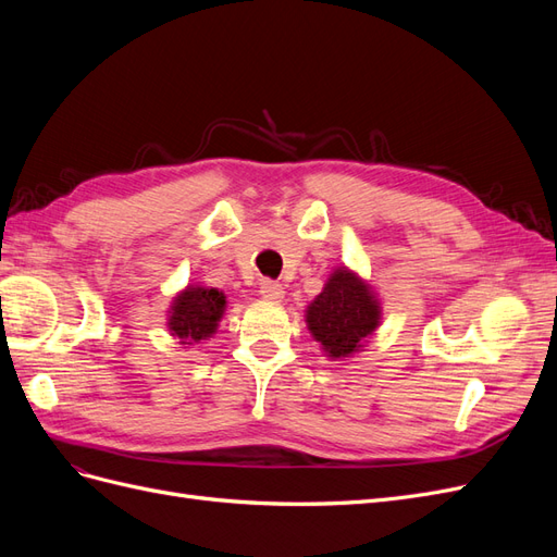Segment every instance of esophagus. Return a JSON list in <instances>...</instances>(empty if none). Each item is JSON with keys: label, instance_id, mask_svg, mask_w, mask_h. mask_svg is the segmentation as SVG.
<instances>
[{"label": "esophagus", "instance_id": "obj_1", "mask_svg": "<svg viewBox=\"0 0 557 557\" xmlns=\"http://www.w3.org/2000/svg\"><path fill=\"white\" fill-rule=\"evenodd\" d=\"M260 295L269 301H281L285 297V290H283V285L276 283V281H262L260 283Z\"/></svg>", "mask_w": 557, "mask_h": 557}]
</instances>
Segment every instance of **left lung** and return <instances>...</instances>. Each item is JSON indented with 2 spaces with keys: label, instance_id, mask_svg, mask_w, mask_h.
Returning <instances> with one entry per match:
<instances>
[{
  "label": "left lung",
  "instance_id": "8db88e82",
  "mask_svg": "<svg viewBox=\"0 0 557 557\" xmlns=\"http://www.w3.org/2000/svg\"><path fill=\"white\" fill-rule=\"evenodd\" d=\"M307 327L325 358L342 362L367 348L383 320V307L372 283L346 264L336 267L305 311Z\"/></svg>",
  "mask_w": 557,
  "mask_h": 557
}]
</instances>
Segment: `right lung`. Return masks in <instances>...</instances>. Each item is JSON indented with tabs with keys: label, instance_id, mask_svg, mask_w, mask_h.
Listing matches in <instances>:
<instances>
[{
	"label": "right lung",
	"instance_id": "add662e5",
	"mask_svg": "<svg viewBox=\"0 0 557 557\" xmlns=\"http://www.w3.org/2000/svg\"><path fill=\"white\" fill-rule=\"evenodd\" d=\"M227 297L209 285H185L166 309V330L183 348L209 342L225 315Z\"/></svg>",
	"mask_w": 557,
	"mask_h": 557
}]
</instances>
